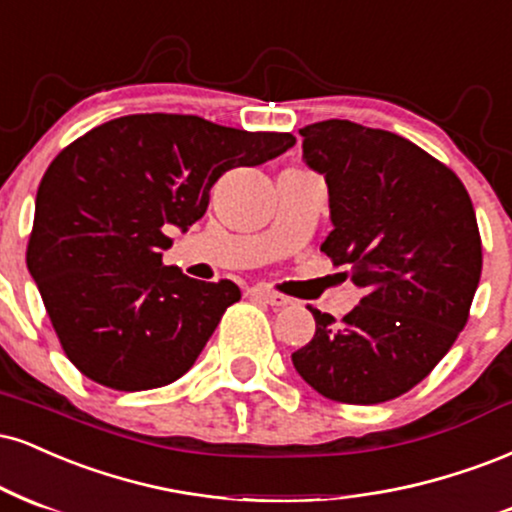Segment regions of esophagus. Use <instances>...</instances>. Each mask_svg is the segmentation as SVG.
Instances as JSON below:
<instances>
[{"mask_svg":"<svg viewBox=\"0 0 512 512\" xmlns=\"http://www.w3.org/2000/svg\"><path fill=\"white\" fill-rule=\"evenodd\" d=\"M251 294H254L256 299H261V302L275 306V309H280V306L290 304V299H287L285 294H278V292L268 290V287H254V290H251Z\"/></svg>","mask_w":512,"mask_h":512,"instance_id":"esophagus-1","label":"esophagus"}]
</instances>
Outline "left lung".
<instances>
[{"label":"left lung","mask_w":512,"mask_h":512,"mask_svg":"<svg viewBox=\"0 0 512 512\" xmlns=\"http://www.w3.org/2000/svg\"><path fill=\"white\" fill-rule=\"evenodd\" d=\"M304 160L326 177L328 234L321 251L362 287L342 321L309 311L316 335L292 354L323 398L378 405L434 371L460 330L482 278V237L460 177L383 129L326 119L299 129Z\"/></svg>","instance_id":"1"}]
</instances>
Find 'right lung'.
<instances>
[{
    "instance_id": "add662e5",
    "label": "right lung",
    "mask_w": 512,
    "mask_h": 512,
    "mask_svg": "<svg viewBox=\"0 0 512 512\" xmlns=\"http://www.w3.org/2000/svg\"><path fill=\"white\" fill-rule=\"evenodd\" d=\"M292 134L230 129L194 114H129L69 143L42 174L26 261L69 362L112 390L184 376L227 306L232 280L162 263L167 227L203 218L210 186L294 146Z\"/></svg>"
}]
</instances>
